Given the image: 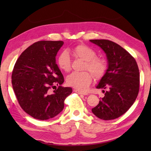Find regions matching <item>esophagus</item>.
Returning <instances> with one entry per match:
<instances>
[{
	"mask_svg": "<svg viewBox=\"0 0 151 151\" xmlns=\"http://www.w3.org/2000/svg\"><path fill=\"white\" fill-rule=\"evenodd\" d=\"M74 92H75V93H76L78 94H83V95H87V93H85V92H83V91H81L79 90H76V89H75V90H74Z\"/></svg>",
	"mask_w": 151,
	"mask_h": 151,
	"instance_id": "34e87169",
	"label": "esophagus"
}]
</instances>
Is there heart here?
Wrapping results in <instances>:
<instances>
[{
	"instance_id": "1",
	"label": "heart",
	"mask_w": 151,
	"mask_h": 151,
	"mask_svg": "<svg viewBox=\"0 0 151 151\" xmlns=\"http://www.w3.org/2000/svg\"><path fill=\"white\" fill-rule=\"evenodd\" d=\"M72 54L76 58L85 61L84 70L91 71L96 78L103 77L107 70V64L104 59L96 57V52L85 45H79L73 48ZM58 65L61 70L68 72L71 68L70 58L68 53L64 51L58 57ZM88 71L74 72L66 78L69 86L81 91H85L91 85L93 75Z\"/></svg>"
}]
</instances>
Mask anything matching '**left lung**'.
<instances>
[{"mask_svg": "<svg viewBox=\"0 0 151 151\" xmlns=\"http://www.w3.org/2000/svg\"><path fill=\"white\" fill-rule=\"evenodd\" d=\"M106 55L108 68L97 88L107 89L103 93L98 105L92 109L98 118L109 121L124 114L136 100L139 91V70L130 53L116 43L104 39L90 40Z\"/></svg>", "mask_w": 151, "mask_h": 151, "instance_id": "left-lung-1", "label": "left lung"}]
</instances>
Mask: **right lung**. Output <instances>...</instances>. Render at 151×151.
I'll return each mask as SVG.
<instances>
[{"label":"right lung","instance_id":"add662e5","mask_svg":"<svg viewBox=\"0 0 151 151\" xmlns=\"http://www.w3.org/2000/svg\"><path fill=\"white\" fill-rule=\"evenodd\" d=\"M63 41L42 40L22 52L15 63L12 85L18 102L28 114L39 120L57 116L65 106L64 101L72 93L63 87L64 77L56 63V56ZM59 87L50 93L49 89Z\"/></svg>","mask_w":151,"mask_h":151}]
</instances>
